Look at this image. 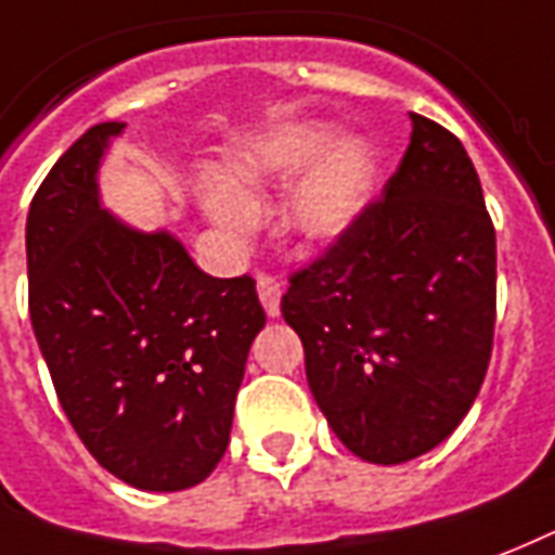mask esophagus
Returning <instances> with one entry per match:
<instances>
[{"label":"esophagus","instance_id":"34e87169","mask_svg":"<svg viewBox=\"0 0 555 555\" xmlns=\"http://www.w3.org/2000/svg\"><path fill=\"white\" fill-rule=\"evenodd\" d=\"M257 293H260V301L262 307H266V313L269 317H278L281 313V281L278 278H272V274L260 272L257 274Z\"/></svg>","mask_w":555,"mask_h":555}]
</instances>
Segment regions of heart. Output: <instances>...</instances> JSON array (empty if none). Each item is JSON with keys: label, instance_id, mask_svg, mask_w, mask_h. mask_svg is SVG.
I'll list each match as a JSON object with an SVG mask.
<instances>
[{"label": "heart", "instance_id": "heart-1", "mask_svg": "<svg viewBox=\"0 0 555 555\" xmlns=\"http://www.w3.org/2000/svg\"><path fill=\"white\" fill-rule=\"evenodd\" d=\"M325 124H293L272 129L236 150L218 173V185L206 189L204 206L221 228L245 233L257 221L262 194L298 180L286 204V224L307 242L339 236L358 218L370 194L375 162L358 139L339 141Z\"/></svg>", "mask_w": 555, "mask_h": 555}]
</instances>
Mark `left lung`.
I'll return each instance as SVG.
<instances>
[{
  "label": "left lung",
  "instance_id": "left-lung-1",
  "mask_svg": "<svg viewBox=\"0 0 555 555\" xmlns=\"http://www.w3.org/2000/svg\"><path fill=\"white\" fill-rule=\"evenodd\" d=\"M281 313L346 447L402 464L447 440L479 396L496 319V233L467 150L411 115L382 197L289 274Z\"/></svg>",
  "mask_w": 555,
  "mask_h": 555
}]
</instances>
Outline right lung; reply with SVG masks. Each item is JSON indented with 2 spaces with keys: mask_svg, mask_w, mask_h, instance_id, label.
<instances>
[{
  "mask_svg": "<svg viewBox=\"0 0 555 555\" xmlns=\"http://www.w3.org/2000/svg\"><path fill=\"white\" fill-rule=\"evenodd\" d=\"M124 124H96L35 192L28 317L85 449L141 491L204 482L224 455L266 310L250 274L201 272L168 233L100 206L96 165Z\"/></svg>",
  "mask_w": 555,
  "mask_h": 555,
  "instance_id": "obj_1",
  "label": "right lung"
}]
</instances>
